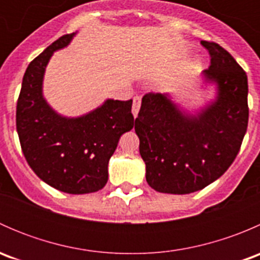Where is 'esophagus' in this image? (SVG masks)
<instances>
[{
  "instance_id": "obj_1",
  "label": "esophagus",
  "mask_w": 260,
  "mask_h": 260,
  "mask_svg": "<svg viewBox=\"0 0 260 260\" xmlns=\"http://www.w3.org/2000/svg\"><path fill=\"white\" fill-rule=\"evenodd\" d=\"M141 108V96L140 95H136L133 98V104H132V113L135 115V118L137 117L138 112H140Z\"/></svg>"
}]
</instances>
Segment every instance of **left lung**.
I'll return each instance as SVG.
<instances>
[{"instance_id": "8db88e82", "label": "left lung", "mask_w": 260, "mask_h": 260, "mask_svg": "<svg viewBox=\"0 0 260 260\" xmlns=\"http://www.w3.org/2000/svg\"><path fill=\"white\" fill-rule=\"evenodd\" d=\"M210 54L205 79L219 95L198 117H188L159 93L143 95L135 129L153 190L183 195L203 190L225 174L239 153L248 128V78L224 48L201 41Z\"/></svg>"}]
</instances>
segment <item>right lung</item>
<instances>
[{
  "instance_id": "right-lung-1",
  "label": "right lung",
  "mask_w": 260,
  "mask_h": 260,
  "mask_svg": "<svg viewBox=\"0 0 260 260\" xmlns=\"http://www.w3.org/2000/svg\"><path fill=\"white\" fill-rule=\"evenodd\" d=\"M67 34L36 56L26 69L16 107L21 149L32 171L51 187L67 193H90L108 181V162L120 136L135 125L132 99H108L79 118L55 113L43 98V77L52 52L67 46Z\"/></svg>"
}]
</instances>
